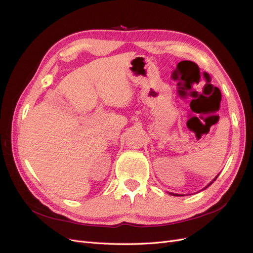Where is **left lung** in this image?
<instances>
[{
  "label": "left lung",
  "instance_id": "obj_1",
  "mask_svg": "<svg viewBox=\"0 0 253 253\" xmlns=\"http://www.w3.org/2000/svg\"><path fill=\"white\" fill-rule=\"evenodd\" d=\"M216 178H217V176H216V177H215V178H214V179H213V180H212V181H211V182H210V183H209V185H208V186H207V187H209V186H210V185H211V183H212V182H213V181H214V180H215V179H216ZM207 187H206V188H207ZM206 188H205V189H206ZM170 194H172V195H174V196H175V195H176V196H181V195H180V194H174V193H170Z\"/></svg>",
  "mask_w": 253,
  "mask_h": 253
}]
</instances>
